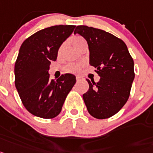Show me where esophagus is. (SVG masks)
I'll return each instance as SVG.
<instances>
[{"label": "esophagus", "instance_id": "34e87169", "mask_svg": "<svg viewBox=\"0 0 153 153\" xmlns=\"http://www.w3.org/2000/svg\"><path fill=\"white\" fill-rule=\"evenodd\" d=\"M83 79V78H82V76H80V75H76V80L77 82H79V81L82 80Z\"/></svg>", "mask_w": 153, "mask_h": 153}]
</instances>
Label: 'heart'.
Segmentation results:
<instances>
[{"label": "heart", "instance_id": "obj_1", "mask_svg": "<svg viewBox=\"0 0 153 153\" xmlns=\"http://www.w3.org/2000/svg\"><path fill=\"white\" fill-rule=\"evenodd\" d=\"M85 43L86 42L85 39L82 37H75L71 40V44L75 49H77L79 46ZM62 48H63V46H61V48L58 50V53H61V51H62ZM81 67H82V65L79 63H71L67 65L65 67V70L68 72H75V71H78L81 68Z\"/></svg>", "mask_w": 153, "mask_h": 153}]
</instances>
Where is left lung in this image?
<instances>
[{"mask_svg": "<svg viewBox=\"0 0 153 153\" xmlns=\"http://www.w3.org/2000/svg\"><path fill=\"white\" fill-rule=\"evenodd\" d=\"M74 34L87 42L89 64L100 77L98 82L87 79L89 88L83 94L88 111L94 118L108 119L126 104L135 78L134 62L123 41L101 29L78 25Z\"/></svg>", "mask_w": 153, "mask_h": 153, "instance_id": "left-lung-1", "label": "left lung"}]
</instances>
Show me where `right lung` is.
Segmentation results:
<instances>
[{"instance_id":"right-lung-1","label":"right lung","mask_w":153,"mask_h":153,"mask_svg":"<svg viewBox=\"0 0 153 153\" xmlns=\"http://www.w3.org/2000/svg\"><path fill=\"white\" fill-rule=\"evenodd\" d=\"M75 25H55L38 30L20 48L14 65L15 87L26 109L43 119H52L62 111L68 92L76 82L72 74L50 79L48 70L58 49Z\"/></svg>"}]
</instances>
